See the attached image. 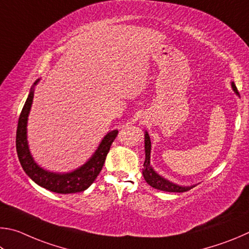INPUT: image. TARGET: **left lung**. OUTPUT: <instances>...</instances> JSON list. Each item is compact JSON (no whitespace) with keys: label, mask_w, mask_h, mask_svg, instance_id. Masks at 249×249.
<instances>
[{"label":"left lung","mask_w":249,"mask_h":249,"mask_svg":"<svg viewBox=\"0 0 249 249\" xmlns=\"http://www.w3.org/2000/svg\"><path fill=\"white\" fill-rule=\"evenodd\" d=\"M231 85H232L234 93L237 96H239V93L237 91V89H236V86H235L234 82H231ZM144 151H145V160H144V164H143L142 174H143V177H144L145 181L151 187H153V188L158 189V190L168 191V193H184V191H188L196 186V185L181 186V185L175 184V182L168 180L167 178L160 176V174L156 172L153 167H152V165H151V140H150L149 133H147L146 131H144Z\"/></svg>","instance_id":"left-lung-1"}]
</instances>
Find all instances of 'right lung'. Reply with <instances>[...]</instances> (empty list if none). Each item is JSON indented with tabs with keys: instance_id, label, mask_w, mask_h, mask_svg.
I'll use <instances>...</instances> for the list:
<instances>
[{
	"instance_id": "right-lung-1",
	"label": "right lung",
	"mask_w": 249,
	"mask_h": 249,
	"mask_svg": "<svg viewBox=\"0 0 249 249\" xmlns=\"http://www.w3.org/2000/svg\"><path fill=\"white\" fill-rule=\"evenodd\" d=\"M39 81H40V78H38L30 89L27 100H26L23 110L20 112L18 125H17L16 151L21 167L30 179L42 188L50 190L52 193L67 195L84 191L93 184L96 177L102 171L111 143L117 137L118 130L107 132L93 155L87 160V162L76 169L67 173H58L48 171V169L39 166L30 153L27 140L28 116L33 105L35 86L38 84Z\"/></svg>"
}]
</instances>
